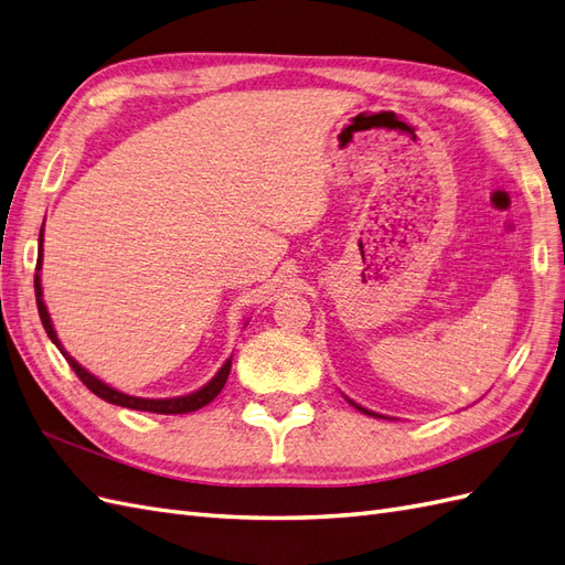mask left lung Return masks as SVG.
I'll return each mask as SVG.
<instances>
[{
  "label": "left lung",
  "instance_id": "obj_1",
  "mask_svg": "<svg viewBox=\"0 0 565 565\" xmlns=\"http://www.w3.org/2000/svg\"><path fill=\"white\" fill-rule=\"evenodd\" d=\"M349 403H351V406H353V408H358L360 413H365V415H372V417H384V415H380V413H372V411H367V408H363V406H358V403H353L351 398H349Z\"/></svg>",
  "mask_w": 565,
  "mask_h": 565
}]
</instances>
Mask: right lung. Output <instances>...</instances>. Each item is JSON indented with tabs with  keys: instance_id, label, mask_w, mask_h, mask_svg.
I'll return each instance as SVG.
<instances>
[{
	"instance_id": "1",
	"label": "right lung",
	"mask_w": 565,
	"mask_h": 565,
	"mask_svg": "<svg viewBox=\"0 0 565 565\" xmlns=\"http://www.w3.org/2000/svg\"><path fill=\"white\" fill-rule=\"evenodd\" d=\"M45 226V224H42ZM40 265H42V228H40V238H38V271H40ZM35 298H38V312H40V320H42V327H45L47 337L52 339V343L56 345V349L62 351V355L66 358V363L71 365V370H74L78 374V380L90 388V392L95 396H99L107 403H114V406H121V408H131V411H148V413H159V415H181V413H193V411H200L202 406H207L210 401L216 398V394L222 392L226 380H228V372H231V358L226 360V363L220 367V372L214 374V377L205 384L200 386L198 392L193 394H185V396H177V398H138V396H128L124 392H119V388H114L109 384H105L103 380H97L95 374H90L88 370H85L83 365L76 363V358H71L66 351L62 341L56 339V331L52 327V320H50V312H47V306L45 300H42V284H40V274H35Z\"/></svg>"
}]
</instances>
